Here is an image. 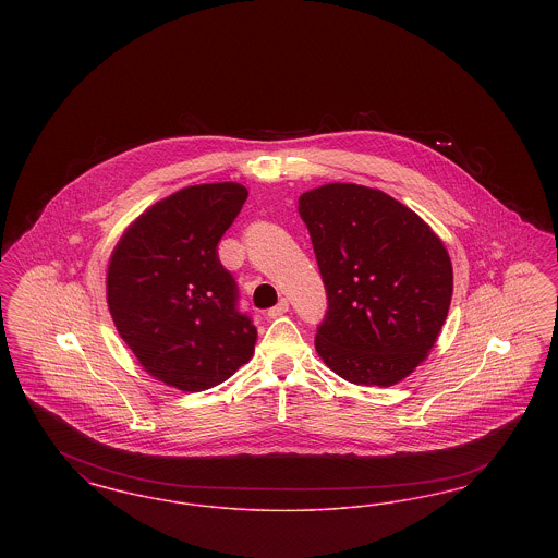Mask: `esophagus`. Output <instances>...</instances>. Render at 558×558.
<instances>
[{
	"mask_svg": "<svg viewBox=\"0 0 558 558\" xmlns=\"http://www.w3.org/2000/svg\"><path fill=\"white\" fill-rule=\"evenodd\" d=\"M289 312V301L287 299H280L278 305H274L271 310H267V318H280Z\"/></svg>",
	"mask_w": 558,
	"mask_h": 558,
	"instance_id": "34e87169",
	"label": "esophagus"
}]
</instances>
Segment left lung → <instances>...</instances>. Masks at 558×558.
I'll use <instances>...</instances> for the list:
<instances>
[{
	"instance_id": "left-lung-1",
	"label": "left lung",
	"mask_w": 558,
	"mask_h": 558,
	"mask_svg": "<svg viewBox=\"0 0 558 558\" xmlns=\"http://www.w3.org/2000/svg\"><path fill=\"white\" fill-rule=\"evenodd\" d=\"M328 312L316 351L355 385L391 387L423 364L448 318L453 271L416 213L376 187L324 184L299 196Z\"/></svg>"
}]
</instances>
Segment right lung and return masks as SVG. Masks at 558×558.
Masks as SVG:
<instances>
[{"instance_id":"add662e5","label":"right lung","mask_w":558,"mask_h":558,"mask_svg":"<svg viewBox=\"0 0 558 558\" xmlns=\"http://www.w3.org/2000/svg\"><path fill=\"white\" fill-rule=\"evenodd\" d=\"M248 190L236 182L173 192L117 242L107 271L108 312L142 368L180 391H205L253 357L257 328L217 242Z\"/></svg>"}]
</instances>
